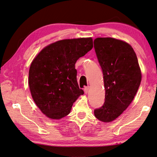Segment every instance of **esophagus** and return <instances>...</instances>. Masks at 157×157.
Listing matches in <instances>:
<instances>
[{
	"mask_svg": "<svg viewBox=\"0 0 157 157\" xmlns=\"http://www.w3.org/2000/svg\"><path fill=\"white\" fill-rule=\"evenodd\" d=\"M89 87H85L84 88V92L85 94H87L88 91H89Z\"/></svg>",
	"mask_w": 157,
	"mask_h": 157,
	"instance_id": "34e87169",
	"label": "esophagus"
}]
</instances>
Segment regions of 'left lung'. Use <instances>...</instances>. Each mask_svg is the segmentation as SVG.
Wrapping results in <instances>:
<instances>
[{
    "label": "left lung",
    "mask_w": 157,
    "mask_h": 157,
    "mask_svg": "<svg viewBox=\"0 0 157 157\" xmlns=\"http://www.w3.org/2000/svg\"><path fill=\"white\" fill-rule=\"evenodd\" d=\"M95 52L104 76L105 102L94 110L102 122L115 120L132 103L142 80L136 54L129 44L113 38H97Z\"/></svg>",
    "instance_id": "1"
}]
</instances>
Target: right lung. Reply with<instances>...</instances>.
Here are the masks:
<instances>
[{"label":"right lung","mask_w":157,"mask_h":157,"mask_svg":"<svg viewBox=\"0 0 157 157\" xmlns=\"http://www.w3.org/2000/svg\"><path fill=\"white\" fill-rule=\"evenodd\" d=\"M93 46L91 38L61 40L44 47L33 59L28 84L35 104L47 117L67 116L84 94L76 80L75 63Z\"/></svg>","instance_id":"right-lung-1"}]
</instances>
